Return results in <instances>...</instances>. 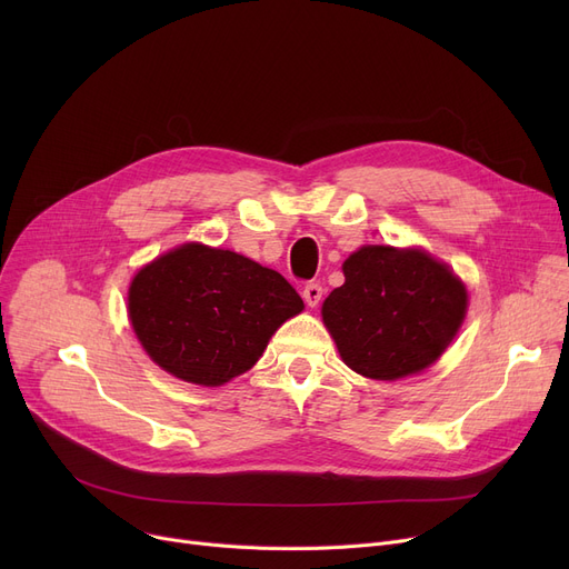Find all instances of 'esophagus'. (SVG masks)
<instances>
[{"mask_svg": "<svg viewBox=\"0 0 569 569\" xmlns=\"http://www.w3.org/2000/svg\"><path fill=\"white\" fill-rule=\"evenodd\" d=\"M302 295H305V302L313 309V307H318L320 300H322V286H320V283H307Z\"/></svg>", "mask_w": 569, "mask_h": 569, "instance_id": "obj_1", "label": "esophagus"}]
</instances>
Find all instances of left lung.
<instances>
[{
    "mask_svg": "<svg viewBox=\"0 0 569 569\" xmlns=\"http://www.w3.org/2000/svg\"><path fill=\"white\" fill-rule=\"evenodd\" d=\"M343 286L322 302L341 360L360 376L399 380L431 367L457 337L468 290L422 249L369 244L343 262Z\"/></svg>",
    "mask_w": 569,
    "mask_h": 569,
    "instance_id": "left-lung-1",
    "label": "left lung"
}]
</instances>
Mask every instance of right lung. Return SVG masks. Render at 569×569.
Masks as SVG:
<instances>
[{
  "label": "right lung",
  "mask_w": 569,
  "mask_h": 569,
  "mask_svg": "<svg viewBox=\"0 0 569 569\" xmlns=\"http://www.w3.org/2000/svg\"><path fill=\"white\" fill-rule=\"evenodd\" d=\"M302 309L274 269L198 242L144 264L129 286V318L144 352L174 378L204 387L249 371Z\"/></svg>",
  "instance_id": "right-lung-1"
}]
</instances>
